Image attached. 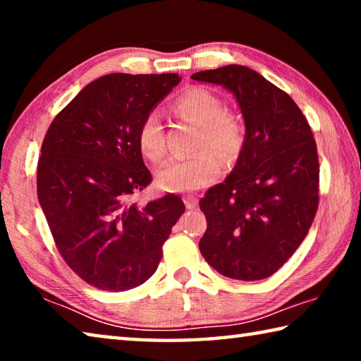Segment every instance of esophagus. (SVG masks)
Masks as SVG:
<instances>
[{"mask_svg": "<svg viewBox=\"0 0 361 361\" xmlns=\"http://www.w3.org/2000/svg\"><path fill=\"white\" fill-rule=\"evenodd\" d=\"M185 205L188 210H194L197 207V199L195 197H185Z\"/></svg>", "mask_w": 361, "mask_h": 361, "instance_id": "esophagus-1", "label": "esophagus"}]
</instances>
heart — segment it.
I'll use <instances>...</instances> for the list:
<instances>
[{
	"label": "heart",
	"instance_id": "heart-1",
	"mask_svg": "<svg viewBox=\"0 0 361 361\" xmlns=\"http://www.w3.org/2000/svg\"><path fill=\"white\" fill-rule=\"evenodd\" d=\"M173 111L180 119L199 126L194 140V156L185 161H170L157 169L156 185L167 192H192L209 186L221 172L216 151L226 162L239 156L245 130L239 118L224 111V103L216 94L204 87H191L176 99ZM142 154L152 162L166 156V132L157 113L143 119L137 135Z\"/></svg>",
	"mask_w": 361,
	"mask_h": 361
}]
</instances>
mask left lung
Segmentation results:
<instances>
[{"mask_svg":"<svg viewBox=\"0 0 361 361\" xmlns=\"http://www.w3.org/2000/svg\"><path fill=\"white\" fill-rule=\"evenodd\" d=\"M191 78L228 89L245 122L234 169L199 202L207 218L199 250L224 277L267 279L301 245L319 207L312 130L291 97L248 66Z\"/></svg>","mask_w":361,"mask_h":361,"instance_id":"left-lung-1","label":"left lung"}]
</instances>
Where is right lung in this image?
Listing matches in <instances>:
<instances>
[{"instance_id":"add662e5","label":"right lung","mask_w":361,"mask_h":361,"mask_svg":"<svg viewBox=\"0 0 361 361\" xmlns=\"http://www.w3.org/2000/svg\"><path fill=\"white\" fill-rule=\"evenodd\" d=\"M181 78L113 73L92 81L56 119L38 162V199L57 250L84 282L126 291L156 272L185 213L180 195L132 202L152 176L137 135Z\"/></svg>"}]
</instances>
